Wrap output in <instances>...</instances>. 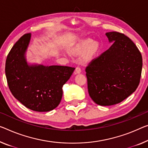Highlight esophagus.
I'll return each mask as SVG.
<instances>
[{
    "instance_id": "1",
    "label": "esophagus",
    "mask_w": 148,
    "mask_h": 148,
    "mask_svg": "<svg viewBox=\"0 0 148 148\" xmlns=\"http://www.w3.org/2000/svg\"><path fill=\"white\" fill-rule=\"evenodd\" d=\"M81 67H77L76 69H75V73H81Z\"/></svg>"
}]
</instances>
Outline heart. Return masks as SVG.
<instances>
[{"instance_id": "heart-1", "label": "heart", "mask_w": 148, "mask_h": 148, "mask_svg": "<svg viewBox=\"0 0 148 148\" xmlns=\"http://www.w3.org/2000/svg\"><path fill=\"white\" fill-rule=\"evenodd\" d=\"M100 51V44L92 40H81L70 49L72 55L79 56L83 54V60L90 61L96 58Z\"/></svg>"}]
</instances>
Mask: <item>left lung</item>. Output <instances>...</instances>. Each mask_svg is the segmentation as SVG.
I'll list each match as a JSON object with an SVG mask.
<instances>
[{
  "mask_svg": "<svg viewBox=\"0 0 148 148\" xmlns=\"http://www.w3.org/2000/svg\"><path fill=\"white\" fill-rule=\"evenodd\" d=\"M112 44L86 67L88 91L95 103L110 106L126 99L139 85L142 57L132 41L122 33H106Z\"/></svg>",
  "mask_w": 148,
  "mask_h": 148,
  "instance_id": "left-lung-1",
  "label": "left lung"
}]
</instances>
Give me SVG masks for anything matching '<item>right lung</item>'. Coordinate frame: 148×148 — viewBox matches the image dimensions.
<instances>
[{
  "label": "right lung",
  "instance_id": "right-lung-1",
  "mask_svg": "<svg viewBox=\"0 0 148 148\" xmlns=\"http://www.w3.org/2000/svg\"><path fill=\"white\" fill-rule=\"evenodd\" d=\"M31 34L22 36L14 45L6 60L9 89L23 105L36 112H48L60 104L62 87L75 68L61 65H28L26 52Z\"/></svg>",
  "mask_w": 148,
  "mask_h": 148
}]
</instances>
